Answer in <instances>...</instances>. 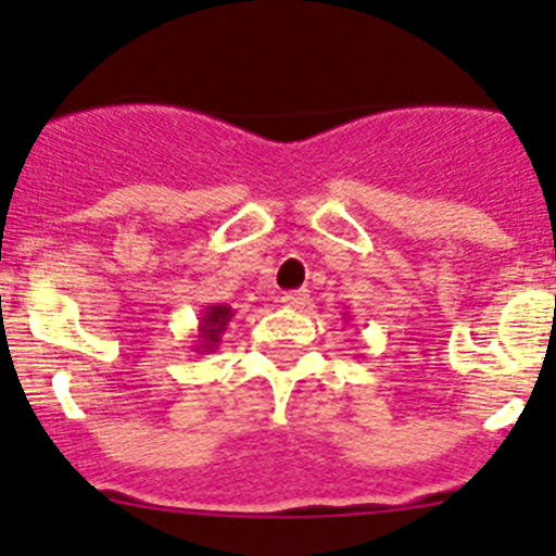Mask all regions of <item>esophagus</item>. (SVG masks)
<instances>
[{"label":"esophagus","instance_id":"1","mask_svg":"<svg viewBox=\"0 0 556 556\" xmlns=\"http://www.w3.org/2000/svg\"><path fill=\"white\" fill-rule=\"evenodd\" d=\"M282 303L290 308H306L308 306V292L306 290H295V292H285Z\"/></svg>","mask_w":556,"mask_h":556}]
</instances>
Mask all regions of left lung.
Segmentation results:
<instances>
[{
	"label": "left lung",
	"instance_id": "obj_1",
	"mask_svg": "<svg viewBox=\"0 0 556 556\" xmlns=\"http://www.w3.org/2000/svg\"><path fill=\"white\" fill-rule=\"evenodd\" d=\"M345 321H348V314H345Z\"/></svg>",
	"mask_w": 556,
	"mask_h": 556
}]
</instances>
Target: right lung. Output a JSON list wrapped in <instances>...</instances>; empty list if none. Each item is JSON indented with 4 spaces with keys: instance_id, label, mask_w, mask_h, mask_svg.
<instances>
[{
    "instance_id": "add662e5",
    "label": "right lung",
    "mask_w": 556,
    "mask_h": 556,
    "mask_svg": "<svg viewBox=\"0 0 556 556\" xmlns=\"http://www.w3.org/2000/svg\"><path fill=\"white\" fill-rule=\"evenodd\" d=\"M231 316L235 311L227 303H213V306H205L203 314H200V325H198V334H194V353H213L222 343V334L227 332Z\"/></svg>"
}]
</instances>
